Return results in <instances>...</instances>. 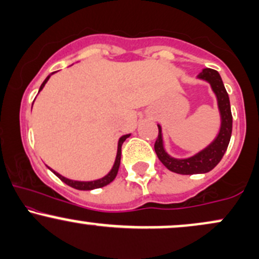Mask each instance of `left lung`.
Segmentation results:
<instances>
[{
	"label": "left lung",
	"instance_id": "obj_1",
	"mask_svg": "<svg viewBox=\"0 0 259 259\" xmlns=\"http://www.w3.org/2000/svg\"><path fill=\"white\" fill-rule=\"evenodd\" d=\"M198 78L206 80L212 86V90L214 91L217 101H218L219 112H221L222 124L218 136L209 146L202 150L195 156L185 159H177L170 157L165 152L163 146L162 129L158 125V138L154 142V151L160 162L167 167L170 171L178 174L191 175V174H203L212 170L213 168L221 162L227 151L229 142L231 138V130H233V115H231L230 101L229 95L225 90L223 80L219 73L214 69L206 68L198 74Z\"/></svg>",
	"mask_w": 259,
	"mask_h": 259
}]
</instances>
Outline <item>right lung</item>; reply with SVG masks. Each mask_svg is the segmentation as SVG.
<instances>
[{
	"label": "right lung",
	"instance_id": "add662e5",
	"mask_svg": "<svg viewBox=\"0 0 259 259\" xmlns=\"http://www.w3.org/2000/svg\"><path fill=\"white\" fill-rule=\"evenodd\" d=\"M52 74H53V73L50 74V75L47 76L46 79H45V81H44L42 84H41V86H40V90H38V92H40L41 90H42L44 86H45V84H46L47 80L50 79V76H51ZM129 136H130V134H127V135L121 136V138L119 139V141H118L117 157H115V162H114V164H113V168L111 169V171H109V173L106 175V177L101 178V179H97V180H94V181H75V180L67 179V178L62 177L61 174H58L57 171L52 170L51 168H50V169H51V170L53 171V173H55L56 175H57V177H58L59 179H61L62 181H63V183L67 184V185H69L70 187H74V189H76V190H94V189H100V187H103V186L108 185V184H109V183H112V181L115 179V177H117V174H118V169H119V165H120L121 145H123V142L125 141L126 138H129Z\"/></svg>",
	"mask_w": 259,
	"mask_h": 259
}]
</instances>
